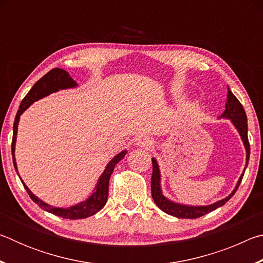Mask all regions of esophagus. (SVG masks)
Wrapping results in <instances>:
<instances>
[{
    "mask_svg": "<svg viewBox=\"0 0 263 263\" xmlns=\"http://www.w3.org/2000/svg\"><path fill=\"white\" fill-rule=\"evenodd\" d=\"M137 146H139V147H144V148H149L151 146L153 145V140L149 139L148 137H140L137 139Z\"/></svg>",
    "mask_w": 263,
    "mask_h": 263,
    "instance_id": "obj_1",
    "label": "esophagus"
}]
</instances>
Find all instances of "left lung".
I'll return each instance as SVG.
<instances>
[{
  "label": "left lung",
  "instance_id": "8db88e82",
  "mask_svg": "<svg viewBox=\"0 0 263 263\" xmlns=\"http://www.w3.org/2000/svg\"><path fill=\"white\" fill-rule=\"evenodd\" d=\"M218 118L230 119L231 123H232L234 127L237 128V131L240 135V138H241V140L243 142L245 149H246V164H245L242 174L240 175L237 184H235L234 189L232 190V193H231L229 196H226L225 198L220 199V201L209 204V205H185V204L173 202L172 199L167 198L166 196L163 195L162 189H161V174H160L159 164L157 160H155V158H152L153 174H152V177H151V190H152V197L154 199L155 204H157V205L161 209L163 212H166L167 215L174 216L176 218H186V219H195V218L202 217L204 215H206V213L224 205V204L235 194V191H237L240 183H241L245 171H246L247 164H248L249 153H251V149H249V142H248V135H247L248 132L247 116H246V112H245L243 106L241 105V103H240L237 97L232 94V91H231V89L229 87H228V100H226L225 110L224 112L221 114V116H219Z\"/></svg>",
  "mask_w": 263,
  "mask_h": 263
}]
</instances>
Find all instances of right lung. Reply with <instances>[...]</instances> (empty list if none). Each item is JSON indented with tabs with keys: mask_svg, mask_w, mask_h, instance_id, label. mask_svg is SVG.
I'll use <instances>...</instances> for the list:
<instances>
[{
	"mask_svg": "<svg viewBox=\"0 0 263 263\" xmlns=\"http://www.w3.org/2000/svg\"><path fill=\"white\" fill-rule=\"evenodd\" d=\"M75 87H78L77 81H74L66 70L61 68H53L47 74L44 75L39 81L34 83V86L31 88V90L28 92V95L24 97L23 101H22L20 109L17 111V115L15 117L14 136H12V144H11L12 161H14V167L16 169L17 174H18V169H17V163H16V158H15V148H16L17 130H18L21 115L23 114L31 104L34 103L35 101L51 95L52 92L59 91L61 89H69V88H75ZM126 153L127 151L124 149L121 153H118L116 157H114L110 160L109 163L105 166L104 172L102 173V175L99 177V181H97L94 191H92V194L89 196L87 199H84L83 202H80L78 204H75V205L68 206V208L53 206L42 201L41 198H38L37 196L32 194V191L28 188V185H26L24 183V181L21 179L20 174L18 176L22 181V183L24 185L25 190L28 191L31 199H32L35 204H38L43 210L51 212L55 216L66 218V219H83V218L95 215V213L99 212L101 209L105 205L106 201H108V195H109L110 176L112 174L116 164L125 157Z\"/></svg>",
	"mask_w": 263,
	"mask_h": 263,
	"instance_id": "1",
	"label": "right lung"
}]
</instances>
